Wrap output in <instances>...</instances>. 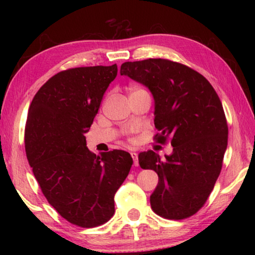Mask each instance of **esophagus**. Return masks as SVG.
<instances>
[{"label": "esophagus", "mask_w": 255, "mask_h": 255, "mask_svg": "<svg viewBox=\"0 0 255 255\" xmlns=\"http://www.w3.org/2000/svg\"><path fill=\"white\" fill-rule=\"evenodd\" d=\"M130 155H131V157H132V159H133V165L137 166V165H138V155H137V153L131 152Z\"/></svg>", "instance_id": "1"}]
</instances>
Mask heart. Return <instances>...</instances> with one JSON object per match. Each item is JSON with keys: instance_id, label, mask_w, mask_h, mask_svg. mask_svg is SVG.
Returning a JSON list of instances; mask_svg holds the SVG:
<instances>
[{"instance_id": "b5f03b06", "label": "heart", "mask_w": 255, "mask_h": 255, "mask_svg": "<svg viewBox=\"0 0 255 255\" xmlns=\"http://www.w3.org/2000/svg\"><path fill=\"white\" fill-rule=\"evenodd\" d=\"M140 90H144V89H141L140 86H137V85H131L130 88H129V93L135 92V91H140Z\"/></svg>"}]
</instances>
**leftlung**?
Here are the masks:
<instances>
[{"label": "left lung", "instance_id": "1", "mask_svg": "<svg viewBox=\"0 0 255 255\" xmlns=\"http://www.w3.org/2000/svg\"><path fill=\"white\" fill-rule=\"evenodd\" d=\"M120 74L145 85L155 101V136L173 152L161 159L153 150L141 152V169L158 175L150 196L155 214L166 219L188 218L208 199L223 166L228 127L223 105L206 77L183 64L163 58L126 62Z\"/></svg>", "mask_w": 255, "mask_h": 255}]
</instances>
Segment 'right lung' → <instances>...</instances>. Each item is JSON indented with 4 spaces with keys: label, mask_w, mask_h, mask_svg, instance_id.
I'll return each instance as SVG.
<instances>
[{
    "label": "right lung",
    "mask_w": 255,
    "mask_h": 255,
    "mask_svg": "<svg viewBox=\"0 0 255 255\" xmlns=\"http://www.w3.org/2000/svg\"><path fill=\"white\" fill-rule=\"evenodd\" d=\"M118 67L89 66L62 71L41 86L29 107L25 153L42 193L73 225L91 228L115 214V193L132 165L122 149L102 153L86 147L103 94Z\"/></svg>",
    "instance_id": "1"
}]
</instances>
